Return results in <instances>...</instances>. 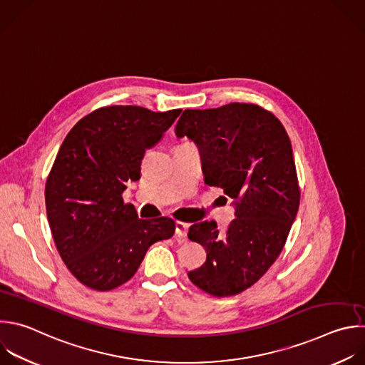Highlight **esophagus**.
<instances>
[{"instance_id": "1", "label": "esophagus", "mask_w": 365, "mask_h": 365, "mask_svg": "<svg viewBox=\"0 0 365 365\" xmlns=\"http://www.w3.org/2000/svg\"><path fill=\"white\" fill-rule=\"evenodd\" d=\"M187 229H189V225L183 223V222H176V225H175V232L179 237H186Z\"/></svg>"}]
</instances>
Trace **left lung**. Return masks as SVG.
<instances>
[{"mask_svg":"<svg viewBox=\"0 0 365 365\" xmlns=\"http://www.w3.org/2000/svg\"><path fill=\"white\" fill-rule=\"evenodd\" d=\"M175 133L197 146L205 183L222 187L235 207L225 232L207 220L189 227V239L206 251L189 279L210 295H236L275 262L295 220L299 187L291 140L272 113L247 103L186 108Z\"/></svg>","mask_w":365,"mask_h":365,"instance_id":"8db88e82","label":"left lung"}]
</instances>
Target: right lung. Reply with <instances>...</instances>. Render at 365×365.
Returning <instances> with one entry per match:
<instances>
[{
    "mask_svg": "<svg viewBox=\"0 0 365 365\" xmlns=\"http://www.w3.org/2000/svg\"><path fill=\"white\" fill-rule=\"evenodd\" d=\"M180 111L101 107L66 136L46 183V209L61 259L86 287L128 282L155 242L173 236V219H139L121 193L140 179L146 149Z\"/></svg>",
    "mask_w": 365,
    "mask_h": 365,
    "instance_id": "add662e5",
    "label": "right lung"
}]
</instances>
